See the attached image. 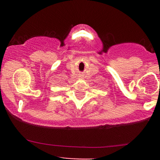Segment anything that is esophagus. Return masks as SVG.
Instances as JSON below:
<instances>
[{"label": "esophagus", "mask_w": 160, "mask_h": 160, "mask_svg": "<svg viewBox=\"0 0 160 160\" xmlns=\"http://www.w3.org/2000/svg\"><path fill=\"white\" fill-rule=\"evenodd\" d=\"M79 78H80V79H83V75L79 76Z\"/></svg>", "instance_id": "1"}]
</instances>
